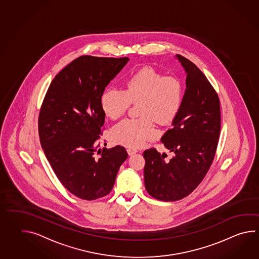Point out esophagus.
<instances>
[{
	"label": "esophagus",
	"instance_id": "obj_1",
	"mask_svg": "<svg viewBox=\"0 0 259 259\" xmlns=\"http://www.w3.org/2000/svg\"><path fill=\"white\" fill-rule=\"evenodd\" d=\"M127 152H128V154L129 155H134V154H136L137 152H138V150H136V149H132V148H129V149H127Z\"/></svg>",
	"mask_w": 259,
	"mask_h": 259
}]
</instances>
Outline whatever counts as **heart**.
I'll return each mask as SVG.
<instances>
[{"label": "heart", "instance_id": "b5f03b06", "mask_svg": "<svg viewBox=\"0 0 259 259\" xmlns=\"http://www.w3.org/2000/svg\"><path fill=\"white\" fill-rule=\"evenodd\" d=\"M184 96L183 83L176 76H163L151 68H143L128 77L124 90L109 88L100 104L105 114L116 120L125 114L132 103H138V119H126L111 130L116 143L138 148L157 135L155 124L168 125L179 115Z\"/></svg>", "mask_w": 259, "mask_h": 259}]
</instances>
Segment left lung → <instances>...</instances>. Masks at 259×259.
Segmentation results:
<instances>
[{
	"label": "left lung",
	"mask_w": 259,
	"mask_h": 259,
	"mask_svg": "<svg viewBox=\"0 0 259 259\" xmlns=\"http://www.w3.org/2000/svg\"><path fill=\"white\" fill-rule=\"evenodd\" d=\"M187 72L179 115L161 141L174 157L155 148L144 151L145 188L151 197L179 201L200 185L212 165L219 144L221 113L219 95L195 64L178 55Z\"/></svg>",
	"instance_id": "left-lung-1"
}]
</instances>
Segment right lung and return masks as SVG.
Segmentation results:
<instances>
[{
    "mask_svg": "<svg viewBox=\"0 0 259 259\" xmlns=\"http://www.w3.org/2000/svg\"><path fill=\"white\" fill-rule=\"evenodd\" d=\"M128 58L81 56L53 79L40 107V145L61 184L73 195L93 201L108 195L121 163V146L99 148L105 112V87L126 65Z\"/></svg>",
    "mask_w": 259,
    "mask_h": 259,
    "instance_id": "1",
    "label": "right lung"
}]
</instances>
